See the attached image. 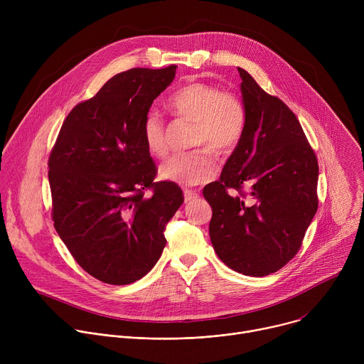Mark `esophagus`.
<instances>
[{"instance_id":"obj_1","label":"esophagus","mask_w":364,"mask_h":364,"mask_svg":"<svg viewBox=\"0 0 364 364\" xmlns=\"http://www.w3.org/2000/svg\"><path fill=\"white\" fill-rule=\"evenodd\" d=\"M198 197V194L196 193V191H191V190H184V201L186 203H190V201H193V200H196Z\"/></svg>"}]
</instances>
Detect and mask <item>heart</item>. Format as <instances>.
I'll return each mask as SVG.
<instances>
[{
  "mask_svg": "<svg viewBox=\"0 0 364 364\" xmlns=\"http://www.w3.org/2000/svg\"><path fill=\"white\" fill-rule=\"evenodd\" d=\"M168 109L196 125L191 145L207 146L216 154L233 151L246 127L243 103L232 93H222L213 85L193 82L176 90L168 99ZM142 141L152 157L161 159L168 151L163 115L149 109L142 121ZM218 170L212 152L205 148L170 157L159 170L160 178L180 186H197L210 180Z\"/></svg>",
  "mask_w": 364,
  "mask_h": 364,
  "instance_id": "b5f03b06",
  "label": "heart"
}]
</instances>
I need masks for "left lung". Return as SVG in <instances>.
<instances>
[{
  "label": "left lung",
  "mask_w": 364,
  "mask_h": 364,
  "mask_svg": "<svg viewBox=\"0 0 364 364\" xmlns=\"http://www.w3.org/2000/svg\"><path fill=\"white\" fill-rule=\"evenodd\" d=\"M243 136L220 178L203 188L212 205L210 240L220 261L247 277H265L285 267L301 247L317 213L318 163L299 121L242 68ZM246 196H230L228 188Z\"/></svg>",
  "instance_id": "1"
}]
</instances>
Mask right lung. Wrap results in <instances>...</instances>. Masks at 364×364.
Here are the masks:
<instances>
[{"label": "right lung", "mask_w": 364, "mask_h": 364, "mask_svg": "<svg viewBox=\"0 0 364 364\" xmlns=\"http://www.w3.org/2000/svg\"><path fill=\"white\" fill-rule=\"evenodd\" d=\"M177 66L129 69L111 77L65 119L48 159L56 232L93 278L128 285L145 277L167 243L164 230L184 197L154 183L142 121ZM152 188L145 196L143 190Z\"/></svg>", "instance_id": "add662e5"}]
</instances>
